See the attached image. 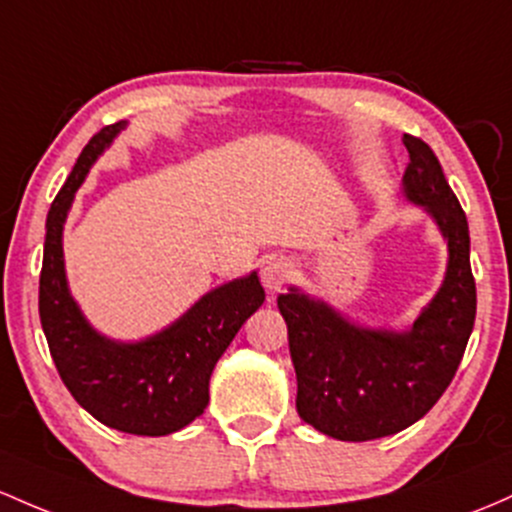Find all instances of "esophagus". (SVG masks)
Masks as SVG:
<instances>
[{
  "instance_id": "esophagus-1",
  "label": "esophagus",
  "mask_w": 512,
  "mask_h": 512,
  "mask_svg": "<svg viewBox=\"0 0 512 512\" xmlns=\"http://www.w3.org/2000/svg\"><path fill=\"white\" fill-rule=\"evenodd\" d=\"M291 274H294V262L286 260V257H272L262 267V282H265L269 294H277L289 282Z\"/></svg>"
}]
</instances>
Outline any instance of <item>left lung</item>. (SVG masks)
I'll return each mask as SVG.
<instances>
[{"mask_svg": "<svg viewBox=\"0 0 512 512\" xmlns=\"http://www.w3.org/2000/svg\"><path fill=\"white\" fill-rule=\"evenodd\" d=\"M403 145L411 155L403 196L435 221L449 252L445 279L413 325L352 323L296 286L277 299L299 384L296 411L303 423L342 442L396 435L423 418L454 379L474 330L469 223L430 145L408 133Z\"/></svg>", "mask_w": 512, "mask_h": 512, "instance_id": "obj_1", "label": "left lung"}]
</instances>
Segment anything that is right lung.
<instances>
[{
  "mask_svg": "<svg viewBox=\"0 0 512 512\" xmlns=\"http://www.w3.org/2000/svg\"><path fill=\"white\" fill-rule=\"evenodd\" d=\"M128 121L111 123L84 145L50 204L43 245L38 313L60 379L77 403L106 428L160 437L187 428L209 406L216 362L238 330L265 303L257 272L216 286L160 333L136 342L101 335L72 299L65 274L63 228L77 189Z\"/></svg>",
  "mask_w": 512,
  "mask_h": 512,
  "instance_id": "obj_1",
  "label": "right lung"
}]
</instances>
